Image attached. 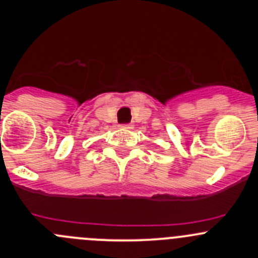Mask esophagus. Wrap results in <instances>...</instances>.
Instances as JSON below:
<instances>
[{"label": "esophagus", "mask_w": 258, "mask_h": 258, "mask_svg": "<svg viewBox=\"0 0 258 258\" xmlns=\"http://www.w3.org/2000/svg\"><path fill=\"white\" fill-rule=\"evenodd\" d=\"M119 127H121V128H132V124L131 123H122V124H119Z\"/></svg>", "instance_id": "1"}]
</instances>
